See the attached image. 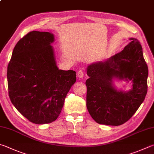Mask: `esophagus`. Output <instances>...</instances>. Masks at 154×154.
Returning <instances> with one entry per match:
<instances>
[{
    "mask_svg": "<svg viewBox=\"0 0 154 154\" xmlns=\"http://www.w3.org/2000/svg\"><path fill=\"white\" fill-rule=\"evenodd\" d=\"M77 76L79 78H80V79H82V78L83 77V76H84V72H83V70H79V71L77 72Z\"/></svg>",
    "mask_w": 154,
    "mask_h": 154,
    "instance_id": "esophagus-1",
    "label": "esophagus"
}]
</instances>
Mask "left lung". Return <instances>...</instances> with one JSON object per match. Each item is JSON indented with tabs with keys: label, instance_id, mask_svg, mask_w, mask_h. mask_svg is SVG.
<instances>
[{
	"label": "left lung",
	"instance_id": "1",
	"mask_svg": "<svg viewBox=\"0 0 154 154\" xmlns=\"http://www.w3.org/2000/svg\"><path fill=\"white\" fill-rule=\"evenodd\" d=\"M131 42L121 52L104 61L92 63L87 67V108L99 124L119 126L133 116L144 101L147 91L148 67L140 42L130 38ZM115 79L132 82L128 92L118 91Z\"/></svg>",
	"mask_w": 154,
	"mask_h": 154
}]
</instances>
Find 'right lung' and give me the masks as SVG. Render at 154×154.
<instances>
[{
	"label": "right lung",
	"mask_w": 154,
	"mask_h": 154,
	"mask_svg": "<svg viewBox=\"0 0 154 154\" xmlns=\"http://www.w3.org/2000/svg\"><path fill=\"white\" fill-rule=\"evenodd\" d=\"M52 33L33 31L15 46L7 67L9 96L22 115L33 123L57 120L76 72L58 69Z\"/></svg>",
	"instance_id": "obj_1"
}]
</instances>
